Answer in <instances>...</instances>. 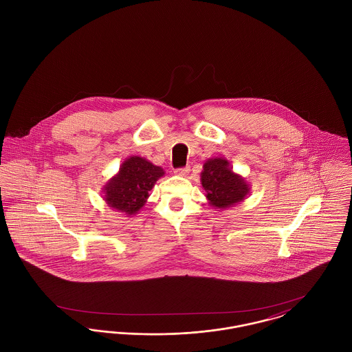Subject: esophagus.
<instances>
[{"mask_svg": "<svg viewBox=\"0 0 352 352\" xmlns=\"http://www.w3.org/2000/svg\"><path fill=\"white\" fill-rule=\"evenodd\" d=\"M188 171H190V166H184V168H175L174 173H175L177 175H182V177H184Z\"/></svg>", "mask_w": 352, "mask_h": 352, "instance_id": "34e87169", "label": "esophagus"}]
</instances>
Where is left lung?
<instances>
[{"label": "left lung", "instance_id": "left-lung-1", "mask_svg": "<svg viewBox=\"0 0 352 352\" xmlns=\"http://www.w3.org/2000/svg\"><path fill=\"white\" fill-rule=\"evenodd\" d=\"M201 179L207 199L217 208H226L243 201L250 191L248 184L232 173L228 168V161L223 158L207 161Z\"/></svg>", "mask_w": 352, "mask_h": 352}]
</instances>
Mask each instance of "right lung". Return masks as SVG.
Returning <instances> with one entry per match:
<instances>
[{
  "instance_id": "add662e5",
  "label": "right lung",
  "mask_w": 352,
  "mask_h": 352,
  "mask_svg": "<svg viewBox=\"0 0 352 352\" xmlns=\"http://www.w3.org/2000/svg\"><path fill=\"white\" fill-rule=\"evenodd\" d=\"M164 170L141 157L128 158L104 188V199L121 212L134 215L148 199L149 191Z\"/></svg>"
}]
</instances>
